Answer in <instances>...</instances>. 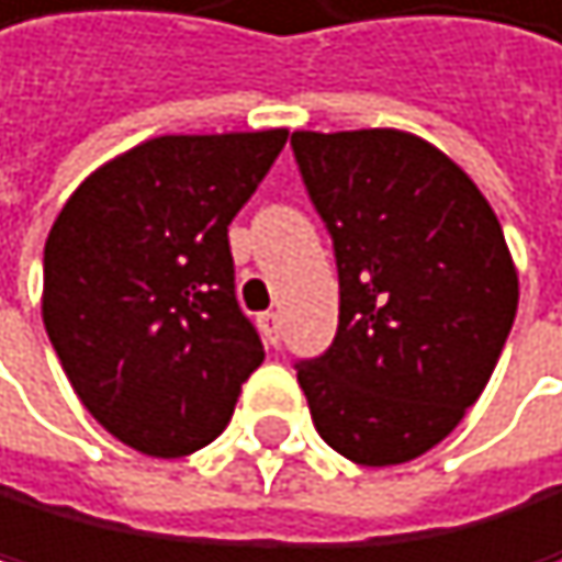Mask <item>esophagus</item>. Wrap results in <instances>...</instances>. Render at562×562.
Instances as JSON below:
<instances>
[{"label": "esophagus", "mask_w": 562, "mask_h": 562, "mask_svg": "<svg viewBox=\"0 0 562 562\" xmlns=\"http://www.w3.org/2000/svg\"><path fill=\"white\" fill-rule=\"evenodd\" d=\"M258 328H261V339H266L269 346H276L279 342V328H283V322H279V314L276 311H266L258 318Z\"/></svg>", "instance_id": "34e87169"}]
</instances>
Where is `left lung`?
Returning a JSON list of instances; mask_svg holds the SVG:
<instances>
[{
  "mask_svg": "<svg viewBox=\"0 0 562 562\" xmlns=\"http://www.w3.org/2000/svg\"><path fill=\"white\" fill-rule=\"evenodd\" d=\"M339 266V331L296 363L314 430L367 469L440 445L518 314L501 220L448 153L402 128L293 132Z\"/></svg>",
  "mask_w": 562,
  "mask_h": 562,
  "instance_id": "1",
  "label": "left lung"
}]
</instances>
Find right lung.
<instances>
[{
	"mask_svg": "<svg viewBox=\"0 0 562 562\" xmlns=\"http://www.w3.org/2000/svg\"><path fill=\"white\" fill-rule=\"evenodd\" d=\"M286 128L157 135L101 164L44 240L41 318L87 413L149 458L216 440L266 360L226 226Z\"/></svg>",
	"mask_w": 562,
	"mask_h": 562,
	"instance_id": "add662e5",
	"label": "right lung"
}]
</instances>
